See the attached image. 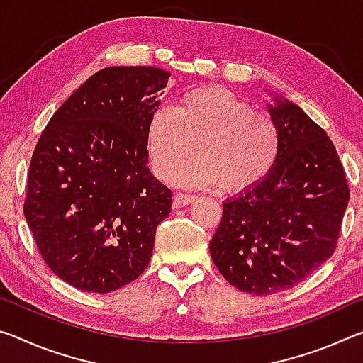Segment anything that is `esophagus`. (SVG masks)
<instances>
[{
  "label": "esophagus",
  "mask_w": 363,
  "mask_h": 363,
  "mask_svg": "<svg viewBox=\"0 0 363 363\" xmlns=\"http://www.w3.org/2000/svg\"><path fill=\"white\" fill-rule=\"evenodd\" d=\"M194 200H195V195H192V194L177 192L174 195V206H176V208H179V206H186L189 203H192Z\"/></svg>",
  "instance_id": "esophagus-1"
}]
</instances>
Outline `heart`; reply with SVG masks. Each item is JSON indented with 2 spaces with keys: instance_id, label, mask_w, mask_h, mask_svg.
I'll return each mask as SVG.
<instances>
[{
  "instance_id": "heart-1",
  "label": "heart",
  "mask_w": 363,
  "mask_h": 363,
  "mask_svg": "<svg viewBox=\"0 0 363 363\" xmlns=\"http://www.w3.org/2000/svg\"><path fill=\"white\" fill-rule=\"evenodd\" d=\"M199 158L177 179L189 186H220L226 194H244L262 184L278 163L279 128L267 114L228 89L197 87L184 94L176 108H157L147 124L152 166L171 179L194 152Z\"/></svg>"
}]
</instances>
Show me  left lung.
<instances>
[{"instance_id":"obj_1","label":"left lung","mask_w":363,"mask_h":363,"mask_svg":"<svg viewBox=\"0 0 363 363\" xmlns=\"http://www.w3.org/2000/svg\"><path fill=\"white\" fill-rule=\"evenodd\" d=\"M279 160L249 192L223 203L210 254L229 284L254 296L291 289L335 254L349 186L326 132L294 103L274 96Z\"/></svg>"}]
</instances>
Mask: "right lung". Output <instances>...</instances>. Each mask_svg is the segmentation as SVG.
Listing matches in <instances>:
<instances>
[{
	"label": "right lung",
	"mask_w": 363,
	"mask_h": 363,
	"mask_svg": "<svg viewBox=\"0 0 363 363\" xmlns=\"http://www.w3.org/2000/svg\"><path fill=\"white\" fill-rule=\"evenodd\" d=\"M171 74L113 66L57 108L28 168L24 216L45 263L85 292L139 278L172 192L148 169L147 124Z\"/></svg>",
	"instance_id": "add662e5"
}]
</instances>
